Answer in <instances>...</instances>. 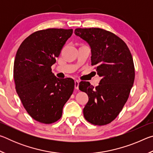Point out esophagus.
I'll return each instance as SVG.
<instances>
[{"label":"esophagus","instance_id":"1","mask_svg":"<svg viewBox=\"0 0 153 153\" xmlns=\"http://www.w3.org/2000/svg\"><path fill=\"white\" fill-rule=\"evenodd\" d=\"M79 81H78V80H75V88L77 90L79 88Z\"/></svg>","mask_w":153,"mask_h":153}]
</instances>
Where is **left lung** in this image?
Listing matches in <instances>:
<instances>
[{"label": "left lung", "instance_id": "left-lung-1", "mask_svg": "<svg viewBox=\"0 0 153 153\" xmlns=\"http://www.w3.org/2000/svg\"><path fill=\"white\" fill-rule=\"evenodd\" d=\"M75 34L91 48V65L101 77L94 88L81 82L79 89L88 96L84 116L94 125L103 126L117 117L128 100L133 86L135 70L128 46L114 33L100 28H77Z\"/></svg>", "mask_w": 153, "mask_h": 153}]
</instances>
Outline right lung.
Here are the masks:
<instances>
[{
	"label": "right lung",
	"mask_w": 153,
	"mask_h": 153,
	"mask_svg": "<svg viewBox=\"0 0 153 153\" xmlns=\"http://www.w3.org/2000/svg\"><path fill=\"white\" fill-rule=\"evenodd\" d=\"M72 33V29L57 28L37 31L25 38L17 51L15 88L28 114L40 123L59 120L74 92V80L59 79L51 69Z\"/></svg>",
	"instance_id": "1"
}]
</instances>
